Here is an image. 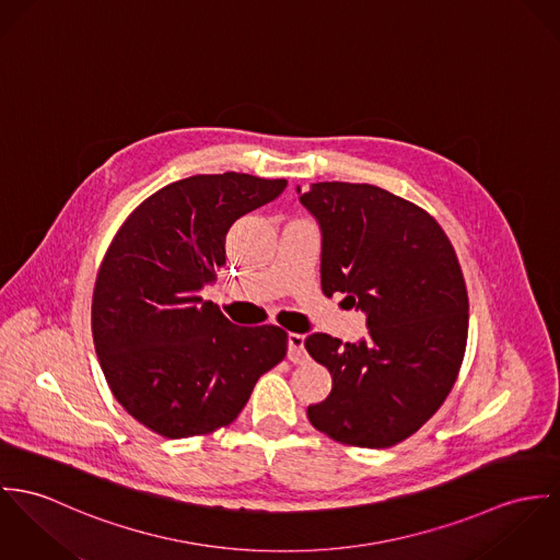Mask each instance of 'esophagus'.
I'll use <instances>...</instances> for the list:
<instances>
[{"label": "esophagus", "instance_id": "34e87169", "mask_svg": "<svg viewBox=\"0 0 560 560\" xmlns=\"http://www.w3.org/2000/svg\"><path fill=\"white\" fill-rule=\"evenodd\" d=\"M288 359L292 363H305L310 359L305 350V335H299V332L288 335Z\"/></svg>", "mask_w": 560, "mask_h": 560}]
</instances>
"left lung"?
Wrapping results in <instances>:
<instances>
[{"instance_id": "left-lung-1", "label": "left lung", "mask_w": 560, "mask_h": 560, "mask_svg": "<svg viewBox=\"0 0 560 560\" xmlns=\"http://www.w3.org/2000/svg\"><path fill=\"white\" fill-rule=\"evenodd\" d=\"M301 190V188H299ZM322 228V292L368 313L370 335L305 339L332 375L311 425L350 446L386 448L419 432L451 393L468 339V292L434 217L384 188L317 183L301 195Z\"/></svg>"}]
</instances>
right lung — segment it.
Returning a JSON list of instances; mask_svg holds the SVG:
<instances>
[{
    "label": "right lung",
    "instance_id": "add662e5",
    "mask_svg": "<svg viewBox=\"0 0 560 560\" xmlns=\"http://www.w3.org/2000/svg\"><path fill=\"white\" fill-rule=\"evenodd\" d=\"M285 187L236 172L190 176L152 192L116 232L92 294L94 348L114 397L154 434L230 425L259 375L285 359L283 328L236 326L201 296L232 223Z\"/></svg>",
    "mask_w": 560,
    "mask_h": 560
}]
</instances>
